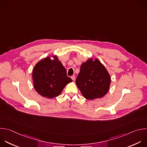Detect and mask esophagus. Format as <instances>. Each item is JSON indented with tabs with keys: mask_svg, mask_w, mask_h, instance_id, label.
Instances as JSON below:
<instances>
[{
	"mask_svg": "<svg viewBox=\"0 0 147 147\" xmlns=\"http://www.w3.org/2000/svg\"><path fill=\"white\" fill-rule=\"evenodd\" d=\"M71 78L72 79L73 81H75V80H76V77H75L74 76H73L71 77Z\"/></svg>",
	"mask_w": 147,
	"mask_h": 147,
	"instance_id": "obj_1",
	"label": "esophagus"
}]
</instances>
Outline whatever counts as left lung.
<instances>
[{
    "mask_svg": "<svg viewBox=\"0 0 147 147\" xmlns=\"http://www.w3.org/2000/svg\"><path fill=\"white\" fill-rule=\"evenodd\" d=\"M76 82L86 99L93 100L107 94L110 87L111 76L99 59L90 58L82 63Z\"/></svg>",
    "mask_w": 147,
    "mask_h": 147,
    "instance_id": "1",
    "label": "left lung"
}]
</instances>
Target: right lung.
Listing matches in <instances>:
<instances>
[{
  "mask_svg": "<svg viewBox=\"0 0 147 147\" xmlns=\"http://www.w3.org/2000/svg\"><path fill=\"white\" fill-rule=\"evenodd\" d=\"M32 78L36 91L48 99L58 96L66 85L73 81L67 77L66 70L57 55L49 56L38 61L33 69Z\"/></svg>",
  "mask_w": 147,
  "mask_h": 147,
  "instance_id": "right-lung-1",
  "label": "right lung"
}]
</instances>
